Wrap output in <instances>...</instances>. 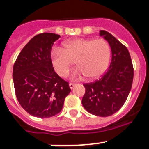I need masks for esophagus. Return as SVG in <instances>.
<instances>
[{
    "label": "esophagus",
    "instance_id": "1",
    "mask_svg": "<svg viewBox=\"0 0 149 149\" xmlns=\"http://www.w3.org/2000/svg\"><path fill=\"white\" fill-rule=\"evenodd\" d=\"M70 89H72V88H73V87L75 86H76V84H75V83H70Z\"/></svg>",
    "mask_w": 149,
    "mask_h": 149
}]
</instances>
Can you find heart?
<instances>
[{
	"label": "heart",
	"instance_id": "heart-1",
	"mask_svg": "<svg viewBox=\"0 0 149 149\" xmlns=\"http://www.w3.org/2000/svg\"><path fill=\"white\" fill-rule=\"evenodd\" d=\"M110 58V47L103 39L77 38L66 41L63 49L54 48L51 52L52 63L55 70L65 77L74 66L79 67L75 76H86L89 79L100 77L106 71Z\"/></svg>",
	"mask_w": 149,
	"mask_h": 149
}]
</instances>
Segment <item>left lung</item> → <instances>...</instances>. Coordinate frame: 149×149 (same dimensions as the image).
Here are the masks:
<instances>
[{
  "mask_svg": "<svg viewBox=\"0 0 149 149\" xmlns=\"http://www.w3.org/2000/svg\"><path fill=\"white\" fill-rule=\"evenodd\" d=\"M100 34L109 43L112 61L99 80L83 85L86 92L82 103L89 113L107 117L118 112L126 101L132 89L134 69L126 47L107 31H100Z\"/></svg>",
  "mask_w": 149,
  "mask_h": 149,
  "instance_id": "1",
  "label": "left lung"
}]
</instances>
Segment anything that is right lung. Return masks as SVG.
I'll use <instances>...</instances> for the list:
<instances>
[{
	"instance_id": "right-lung-1",
	"label": "right lung",
	"mask_w": 149,
	"mask_h": 149,
	"mask_svg": "<svg viewBox=\"0 0 149 149\" xmlns=\"http://www.w3.org/2000/svg\"><path fill=\"white\" fill-rule=\"evenodd\" d=\"M60 35L42 33L33 37L18 55L13 68L15 94L26 112L49 118L62 110L70 93L69 83L54 71L51 49Z\"/></svg>"
}]
</instances>
